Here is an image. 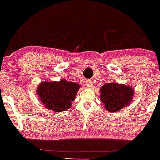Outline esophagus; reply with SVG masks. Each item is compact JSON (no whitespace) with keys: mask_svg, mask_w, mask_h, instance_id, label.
Returning a JSON list of instances; mask_svg holds the SVG:
<instances>
[{"mask_svg":"<svg viewBox=\"0 0 160 160\" xmlns=\"http://www.w3.org/2000/svg\"><path fill=\"white\" fill-rule=\"evenodd\" d=\"M86 84H87V87H91L93 85L92 82H91L90 81H87V82H86Z\"/></svg>","mask_w":160,"mask_h":160,"instance_id":"esophagus-1","label":"esophagus"}]
</instances>
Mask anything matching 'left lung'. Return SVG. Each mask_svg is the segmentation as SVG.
<instances>
[{"mask_svg":"<svg viewBox=\"0 0 160 160\" xmlns=\"http://www.w3.org/2000/svg\"><path fill=\"white\" fill-rule=\"evenodd\" d=\"M133 96L132 87L124 84L107 83L100 90V99L109 112H115L129 105Z\"/></svg>","mask_w":160,"mask_h":160,"instance_id":"left-lung-1","label":"left lung"}]
</instances>
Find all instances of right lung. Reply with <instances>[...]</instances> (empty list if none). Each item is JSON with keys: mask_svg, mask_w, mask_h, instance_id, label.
<instances>
[{"mask_svg": "<svg viewBox=\"0 0 160 160\" xmlns=\"http://www.w3.org/2000/svg\"><path fill=\"white\" fill-rule=\"evenodd\" d=\"M79 84L62 79L60 82H43L38 85L37 94L44 107L55 112L70 108L79 90Z\"/></svg>", "mask_w": 160, "mask_h": 160, "instance_id": "obj_1", "label": "right lung"}]
</instances>
